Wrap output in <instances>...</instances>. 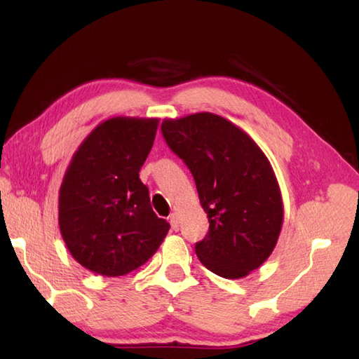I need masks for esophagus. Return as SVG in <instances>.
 Listing matches in <instances>:
<instances>
[{
    "instance_id": "1",
    "label": "esophagus",
    "mask_w": 359,
    "mask_h": 359,
    "mask_svg": "<svg viewBox=\"0 0 359 359\" xmlns=\"http://www.w3.org/2000/svg\"><path fill=\"white\" fill-rule=\"evenodd\" d=\"M170 222H171L172 230L177 231L179 230V216H177V212H172V215L170 216Z\"/></svg>"
}]
</instances>
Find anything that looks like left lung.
<instances>
[{
	"instance_id": "8db88e82",
	"label": "left lung",
	"mask_w": 359,
	"mask_h": 359,
	"mask_svg": "<svg viewBox=\"0 0 359 359\" xmlns=\"http://www.w3.org/2000/svg\"><path fill=\"white\" fill-rule=\"evenodd\" d=\"M162 134L191 171L207 212L199 261L225 279L248 276L273 253L284 222L270 160L242 128L212 112L165 118Z\"/></svg>"
}]
</instances>
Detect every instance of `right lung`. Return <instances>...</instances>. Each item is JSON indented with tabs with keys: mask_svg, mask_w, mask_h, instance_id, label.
Here are the masks:
<instances>
[{
	"mask_svg": "<svg viewBox=\"0 0 359 359\" xmlns=\"http://www.w3.org/2000/svg\"><path fill=\"white\" fill-rule=\"evenodd\" d=\"M158 118L112 117L74 152L58 194L60 233L72 257L100 276L131 273L158 250L170 224L152 211L139 171Z\"/></svg>",
	"mask_w": 359,
	"mask_h": 359,
	"instance_id": "right-lung-1",
	"label": "right lung"
}]
</instances>
